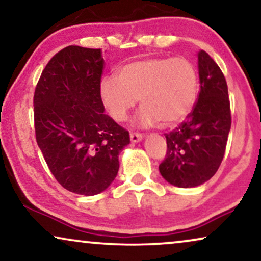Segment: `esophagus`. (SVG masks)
Wrapping results in <instances>:
<instances>
[{
	"label": "esophagus",
	"instance_id": "obj_1",
	"mask_svg": "<svg viewBox=\"0 0 261 261\" xmlns=\"http://www.w3.org/2000/svg\"><path fill=\"white\" fill-rule=\"evenodd\" d=\"M142 134L140 133H130V141L132 142H139L142 140Z\"/></svg>",
	"mask_w": 261,
	"mask_h": 261
}]
</instances>
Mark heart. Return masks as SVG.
Instances as JSON below:
<instances>
[{"instance_id":"1","label":"heart","mask_w":261,"mask_h":261,"mask_svg":"<svg viewBox=\"0 0 261 261\" xmlns=\"http://www.w3.org/2000/svg\"><path fill=\"white\" fill-rule=\"evenodd\" d=\"M197 94V72L184 57H153L121 67L101 83L103 105L114 120L123 122L140 99L138 122L172 126L190 113Z\"/></svg>"}]
</instances>
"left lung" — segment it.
I'll use <instances>...</instances> for the list:
<instances>
[{"label": "left lung", "mask_w": 261, "mask_h": 261, "mask_svg": "<svg viewBox=\"0 0 261 261\" xmlns=\"http://www.w3.org/2000/svg\"><path fill=\"white\" fill-rule=\"evenodd\" d=\"M201 90L192 112L165 134L167 151L159 171L178 188H195L209 180L222 163L231 115L226 78L205 51L198 52Z\"/></svg>", "instance_id": "left-lung-1"}]
</instances>
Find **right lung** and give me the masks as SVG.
Returning <instances> with one entry per match:
<instances>
[{
    "label": "right lung",
    "instance_id": "1",
    "mask_svg": "<svg viewBox=\"0 0 261 261\" xmlns=\"http://www.w3.org/2000/svg\"><path fill=\"white\" fill-rule=\"evenodd\" d=\"M101 48L67 46L53 56L35 88V138L57 181L78 195L105 191L119 171L129 133L105 114Z\"/></svg>",
    "mask_w": 261,
    "mask_h": 261
}]
</instances>
